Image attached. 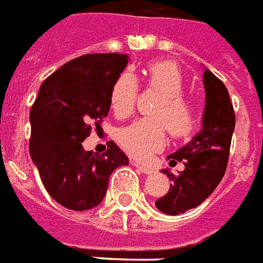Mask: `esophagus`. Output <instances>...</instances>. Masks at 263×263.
<instances>
[{
  "instance_id": "esophagus-1",
  "label": "esophagus",
  "mask_w": 263,
  "mask_h": 263,
  "mask_svg": "<svg viewBox=\"0 0 263 263\" xmlns=\"http://www.w3.org/2000/svg\"><path fill=\"white\" fill-rule=\"evenodd\" d=\"M132 164H133L134 167H137L138 171H141L142 174H146V175H149V174H153V168L152 167L142 164V163H140V161L132 160Z\"/></svg>"
}]
</instances>
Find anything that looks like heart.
I'll return each mask as SVG.
<instances>
[{
	"mask_svg": "<svg viewBox=\"0 0 263 263\" xmlns=\"http://www.w3.org/2000/svg\"><path fill=\"white\" fill-rule=\"evenodd\" d=\"M149 88L160 93L151 111L153 117L141 118L121 130L118 141L130 156L138 160H148L153 153L163 149L167 138V129L172 137H186L195 125L193 103L183 91V74L172 61H157L145 70ZM137 79L125 72L112 84L110 104L115 115L127 117L133 111L137 98Z\"/></svg>",
	"mask_w": 263,
	"mask_h": 263,
	"instance_id": "heart-1",
	"label": "heart"
}]
</instances>
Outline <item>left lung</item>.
Segmentation results:
<instances>
[{
	"label": "left lung",
	"instance_id": "obj_1",
	"mask_svg": "<svg viewBox=\"0 0 263 263\" xmlns=\"http://www.w3.org/2000/svg\"><path fill=\"white\" fill-rule=\"evenodd\" d=\"M205 108L202 127L191 141L167 156L170 167L182 161L184 170L178 175L163 170L170 180V190L155 202L160 212L176 216L197 208L215 191L226 174L231 140L235 130V112L230 93L221 80L205 68Z\"/></svg>",
	"mask_w": 263,
	"mask_h": 263
}]
</instances>
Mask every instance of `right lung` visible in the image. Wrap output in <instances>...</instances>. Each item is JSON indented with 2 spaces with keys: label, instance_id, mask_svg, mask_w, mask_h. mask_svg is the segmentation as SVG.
<instances>
[{
  "label": "right lung",
  "instance_id": "obj_1",
  "mask_svg": "<svg viewBox=\"0 0 263 263\" xmlns=\"http://www.w3.org/2000/svg\"><path fill=\"white\" fill-rule=\"evenodd\" d=\"M127 54H87L69 61L41 85L29 122V153L46 190L72 211L98 206L114 170L129 159L112 142L106 153L85 152L81 142L110 111L112 84Z\"/></svg>",
  "mask_w": 263,
  "mask_h": 263
}]
</instances>
